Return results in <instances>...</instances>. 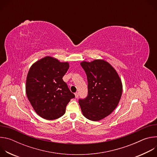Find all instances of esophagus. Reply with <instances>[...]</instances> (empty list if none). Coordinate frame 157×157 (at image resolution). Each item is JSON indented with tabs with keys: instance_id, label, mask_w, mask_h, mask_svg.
I'll return each mask as SVG.
<instances>
[{
	"instance_id": "obj_1",
	"label": "esophagus",
	"mask_w": 157,
	"mask_h": 157,
	"mask_svg": "<svg viewBox=\"0 0 157 157\" xmlns=\"http://www.w3.org/2000/svg\"><path fill=\"white\" fill-rule=\"evenodd\" d=\"M75 98H78L79 97V93H78V92L75 93Z\"/></svg>"
}]
</instances>
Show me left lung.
<instances>
[{"label":"left lung","mask_w":157,"mask_h":157,"mask_svg":"<svg viewBox=\"0 0 157 157\" xmlns=\"http://www.w3.org/2000/svg\"><path fill=\"white\" fill-rule=\"evenodd\" d=\"M80 64L88 82V96L79 100L82 115L90 121H99L118 105L122 93V81L113 66L104 59L83 61Z\"/></svg>","instance_id":"obj_1"}]
</instances>
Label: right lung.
<instances>
[{
  "instance_id": "obj_1",
  "label": "right lung",
  "mask_w": 157,
  "mask_h": 157,
  "mask_svg": "<svg viewBox=\"0 0 157 157\" xmlns=\"http://www.w3.org/2000/svg\"><path fill=\"white\" fill-rule=\"evenodd\" d=\"M67 62L47 56L35 62L26 79V94L35 113L47 120H55L66 112V106L75 98L63 81L69 69Z\"/></svg>"
}]
</instances>
